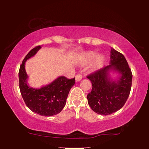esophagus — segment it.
<instances>
[{
    "label": "esophagus",
    "mask_w": 149,
    "mask_h": 149,
    "mask_svg": "<svg viewBox=\"0 0 149 149\" xmlns=\"http://www.w3.org/2000/svg\"><path fill=\"white\" fill-rule=\"evenodd\" d=\"M81 79H82V75L77 74L75 75V80H76V81H79Z\"/></svg>",
    "instance_id": "obj_1"
}]
</instances>
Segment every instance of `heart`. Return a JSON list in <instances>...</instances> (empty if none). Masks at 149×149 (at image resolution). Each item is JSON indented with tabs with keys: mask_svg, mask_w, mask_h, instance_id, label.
<instances>
[{
	"mask_svg": "<svg viewBox=\"0 0 149 149\" xmlns=\"http://www.w3.org/2000/svg\"><path fill=\"white\" fill-rule=\"evenodd\" d=\"M96 58L95 60V67H99L100 65H101L104 60V57L102 55H98L95 52H89L85 54L84 57V59L86 62H91L93 60Z\"/></svg>",
	"mask_w": 149,
	"mask_h": 149,
	"instance_id": "heart-1",
	"label": "heart"
}]
</instances>
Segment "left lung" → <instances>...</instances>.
<instances>
[{"mask_svg":"<svg viewBox=\"0 0 149 149\" xmlns=\"http://www.w3.org/2000/svg\"><path fill=\"white\" fill-rule=\"evenodd\" d=\"M112 70L121 75L117 81L109 76ZM92 90L87 95L88 104L95 112L109 115L119 110L129 97L132 83V73L123 55L114 50L110 51V64L87 75Z\"/></svg>","mask_w":149,"mask_h":149,"instance_id":"1","label":"left lung"}]
</instances>
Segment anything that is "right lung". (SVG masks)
Listing matches in <instances>:
<instances>
[{
    "label": "right lung",
    "instance_id": "1",
    "mask_svg": "<svg viewBox=\"0 0 149 149\" xmlns=\"http://www.w3.org/2000/svg\"><path fill=\"white\" fill-rule=\"evenodd\" d=\"M41 48V46H37L30 50L20 65L19 87L25 103L32 112L44 116H52L58 114L64 108L70 90L75 84V77L68 79L60 76L40 89L30 87L27 84L25 62L33 56Z\"/></svg>",
    "mask_w": 149,
    "mask_h": 149
}]
</instances>
